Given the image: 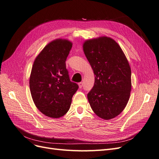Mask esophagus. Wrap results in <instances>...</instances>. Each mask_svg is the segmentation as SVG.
<instances>
[{"mask_svg": "<svg viewBox=\"0 0 159 159\" xmlns=\"http://www.w3.org/2000/svg\"><path fill=\"white\" fill-rule=\"evenodd\" d=\"M78 85H79V87H80V89L82 88V87H83V83H82V82H80V83L78 84Z\"/></svg>", "mask_w": 159, "mask_h": 159, "instance_id": "34e87169", "label": "esophagus"}]
</instances>
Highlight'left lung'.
Here are the masks:
<instances>
[{
    "label": "left lung",
    "mask_w": 159,
    "mask_h": 159,
    "mask_svg": "<svg viewBox=\"0 0 159 159\" xmlns=\"http://www.w3.org/2000/svg\"><path fill=\"white\" fill-rule=\"evenodd\" d=\"M84 52L93 70L94 84L87 98L99 117L109 120L125 109L131 91V70L119 44L106 36L88 40Z\"/></svg>",
    "instance_id": "obj_1"
}]
</instances>
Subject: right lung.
<instances>
[{
  "label": "right lung",
  "instance_id": "right-lung-1",
  "mask_svg": "<svg viewBox=\"0 0 159 159\" xmlns=\"http://www.w3.org/2000/svg\"><path fill=\"white\" fill-rule=\"evenodd\" d=\"M72 46L67 40L49 43L36 57L29 86L36 107L44 115L59 118L67 113L78 85L70 80L66 61Z\"/></svg>",
  "mask_w": 159,
  "mask_h": 159
}]
</instances>
